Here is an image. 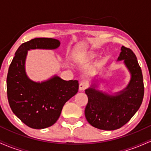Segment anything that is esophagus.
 Here are the masks:
<instances>
[{
    "instance_id": "34e87169",
    "label": "esophagus",
    "mask_w": 151,
    "mask_h": 151,
    "mask_svg": "<svg viewBox=\"0 0 151 151\" xmlns=\"http://www.w3.org/2000/svg\"><path fill=\"white\" fill-rule=\"evenodd\" d=\"M86 88H87V84L84 81H81L79 83V91H84Z\"/></svg>"
}]
</instances>
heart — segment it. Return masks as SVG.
<instances>
[{"instance_id":"b5f03b06","label":"heart","mask_w":151,"mask_h":151,"mask_svg":"<svg viewBox=\"0 0 151 151\" xmlns=\"http://www.w3.org/2000/svg\"><path fill=\"white\" fill-rule=\"evenodd\" d=\"M97 56V55H96V53H88V54H86V55H83L82 57H81L80 58V60L83 62H88V61H90V60H93V58H95Z\"/></svg>"}]
</instances>
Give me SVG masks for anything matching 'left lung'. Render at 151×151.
Wrapping results in <instances>:
<instances>
[{
    "label": "left lung",
    "mask_w": 151,
    "mask_h": 151,
    "mask_svg": "<svg viewBox=\"0 0 151 151\" xmlns=\"http://www.w3.org/2000/svg\"><path fill=\"white\" fill-rule=\"evenodd\" d=\"M117 61L124 64L131 74L125 89L110 94L97 89L99 81L93 79L85 90L88 103L84 111L88 122L96 129L114 131L125 125L141 106L144 95L143 74L138 60L129 48L122 46Z\"/></svg>",
    "instance_id": "left-lung-1"
}]
</instances>
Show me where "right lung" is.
Instances as JSON below:
<instances>
[{
	"mask_svg": "<svg viewBox=\"0 0 151 151\" xmlns=\"http://www.w3.org/2000/svg\"><path fill=\"white\" fill-rule=\"evenodd\" d=\"M60 45L53 38H35L15 52L7 76V94L13 114L25 125L35 129L52 126L60 117L63 106L77 93V80L66 81L58 75L37 82L25 72L27 51L55 50Z\"/></svg>",
	"mask_w": 151,
	"mask_h": 151,
	"instance_id": "add662e5",
	"label": "right lung"
}]
</instances>
